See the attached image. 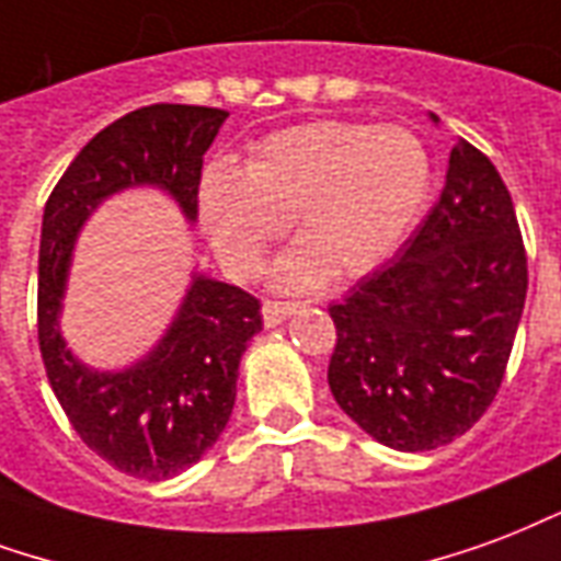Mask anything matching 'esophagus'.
<instances>
[{
    "label": "esophagus",
    "instance_id": "esophagus-1",
    "mask_svg": "<svg viewBox=\"0 0 561 561\" xmlns=\"http://www.w3.org/2000/svg\"><path fill=\"white\" fill-rule=\"evenodd\" d=\"M300 309V302H285V300H264V306H261V314H264V323L267 327H276V323H282L288 314H294Z\"/></svg>",
    "mask_w": 561,
    "mask_h": 561
}]
</instances>
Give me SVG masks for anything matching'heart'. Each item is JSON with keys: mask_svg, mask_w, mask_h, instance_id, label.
I'll return each instance as SVG.
<instances>
[{"mask_svg": "<svg viewBox=\"0 0 561 561\" xmlns=\"http://www.w3.org/2000/svg\"><path fill=\"white\" fill-rule=\"evenodd\" d=\"M431 190L425 145L404 127L312 122L267 136L247 165L210 163L198 217L234 276H252L294 222L300 243L273 267L282 288L321 285L330 270L359 276L416 226Z\"/></svg>", "mask_w": 561, "mask_h": 561, "instance_id": "1", "label": "heart"}]
</instances>
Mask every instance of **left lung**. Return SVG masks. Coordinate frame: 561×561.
Here are the masks:
<instances>
[{
    "instance_id": "left-lung-1",
    "label": "left lung",
    "mask_w": 561,
    "mask_h": 561,
    "mask_svg": "<svg viewBox=\"0 0 561 561\" xmlns=\"http://www.w3.org/2000/svg\"><path fill=\"white\" fill-rule=\"evenodd\" d=\"M526 285L508 186L458 139L439 202L401 255L330 306L327 380L339 408L398 451L467 434L500 392Z\"/></svg>"
}]
</instances>
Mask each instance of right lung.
Here are the masks:
<instances>
[{
	"instance_id": "add662e5",
	"label": "right lung",
	"mask_w": 561,
	"mask_h": 561,
	"mask_svg": "<svg viewBox=\"0 0 561 561\" xmlns=\"http://www.w3.org/2000/svg\"><path fill=\"white\" fill-rule=\"evenodd\" d=\"M226 118V110L184 103L127 112L77 153L44 207L37 344L49 386L82 443L136 479H172L217 443L238 396L240 356L261 330V302L193 276L169 333L142 363L94 371L70 354L59 330L70 252L91 210L127 186H160L193 222L205 151Z\"/></svg>"
}]
</instances>
